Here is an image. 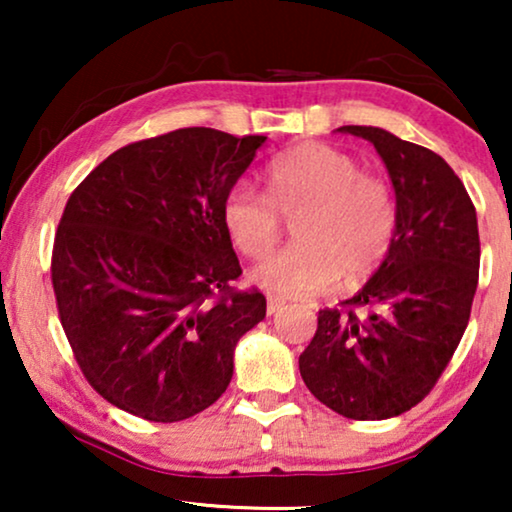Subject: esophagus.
Here are the masks:
<instances>
[{"instance_id": "esophagus-1", "label": "esophagus", "mask_w": 512, "mask_h": 512, "mask_svg": "<svg viewBox=\"0 0 512 512\" xmlns=\"http://www.w3.org/2000/svg\"><path fill=\"white\" fill-rule=\"evenodd\" d=\"M284 307V300L277 296H268V314H275Z\"/></svg>"}]
</instances>
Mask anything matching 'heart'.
<instances>
[{
  "label": "heart",
  "mask_w": 512,
  "mask_h": 512,
  "mask_svg": "<svg viewBox=\"0 0 512 512\" xmlns=\"http://www.w3.org/2000/svg\"><path fill=\"white\" fill-rule=\"evenodd\" d=\"M296 218L299 242L265 258L254 270L263 289L310 298L342 279L356 286L387 261L398 233V200L382 174L331 144L307 142L268 167V193L237 181L221 202L223 228L247 258H263Z\"/></svg>",
  "instance_id": "heart-1"
}]
</instances>
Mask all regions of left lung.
<instances>
[{
    "label": "left lung",
    "instance_id": "obj_1",
    "mask_svg": "<svg viewBox=\"0 0 512 512\" xmlns=\"http://www.w3.org/2000/svg\"><path fill=\"white\" fill-rule=\"evenodd\" d=\"M387 165L398 233L373 279L324 307L298 366L307 389L347 419H387L436 387L464 335L480 268L475 205L438 153L382 128L342 125Z\"/></svg>",
    "mask_w": 512,
    "mask_h": 512
}]
</instances>
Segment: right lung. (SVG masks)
Masks as SVG:
<instances>
[{"instance_id":"1","label":"right lung","mask_w":512,"mask_h":512,"mask_svg":"<svg viewBox=\"0 0 512 512\" xmlns=\"http://www.w3.org/2000/svg\"><path fill=\"white\" fill-rule=\"evenodd\" d=\"M263 135L181 128L102 160L69 195L51 256L60 324L90 387L149 422L219 398L237 340L265 317L221 202Z\"/></svg>"}]
</instances>
